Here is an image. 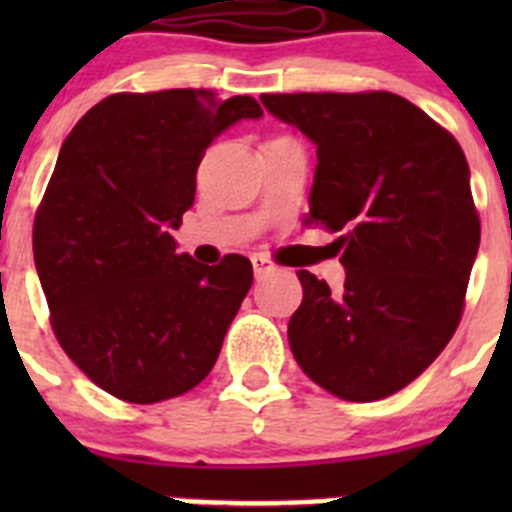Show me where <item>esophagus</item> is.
Instances as JSON below:
<instances>
[{
  "mask_svg": "<svg viewBox=\"0 0 512 512\" xmlns=\"http://www.w3.org/2000/svg\"><path fill=\"white\" fill-rule=\"evenodd\" d=\"M251 264H253V274H256V279H264L266 274L277 271V266L271 264L266 256H259V253H256V256H251Z\"/></svg>",
  "mask_w": 512,
  "mask_h": 512,
  "instance_id": "esophagus-1",
  "label": "esophagus"
}]
</instances>
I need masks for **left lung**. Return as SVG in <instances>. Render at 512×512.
I'll return each mask as SVG.
<instances>
[{
    "mask_svg": "<svg viewBox=\"0 0 512 512\" xmlns=\"http://www.w3.org/2000/svg\"><path fill=\"white\" fill-rule=\"evenodd\" d=\"M318 148L307 223L341 230L338 295L300 269L289 348L351 402L395 395L454 336L479 251L469 164L454 135L390 92L264 94Z\"/></svg>",
    "mask_w": 512,
    "mask_h": 512,
    "instance_id": "8db88e82",
    "label": "left lung"
}]
</instances>
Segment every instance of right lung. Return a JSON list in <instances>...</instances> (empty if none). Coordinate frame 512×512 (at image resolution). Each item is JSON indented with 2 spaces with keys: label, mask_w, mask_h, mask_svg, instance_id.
Here are the masks:
<instances>
[{
  "label": "right lung",
  "mask_w": 512,
  "mask_h": 512,
  "mask_svg": "<svg viewBox=\"0 0 512 512\" xmlns=\"http://www.w3.org/2000/svg\"><path fill=\"white\" fill-rule=\"evenodd\" d=\"M261 115L253 97L207 89L112 94L63 140L35 215V269L58 343L104 392L151 405L215 366L251 261L205 266L176 253L171 230L194 205L205 148Z\"/></svg>",
  "instance_id": "1"
}]
</instances>
